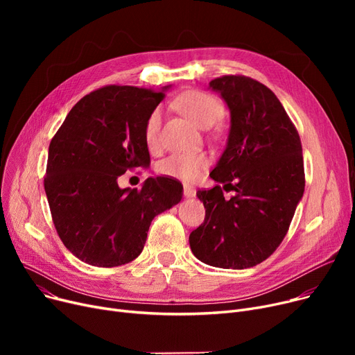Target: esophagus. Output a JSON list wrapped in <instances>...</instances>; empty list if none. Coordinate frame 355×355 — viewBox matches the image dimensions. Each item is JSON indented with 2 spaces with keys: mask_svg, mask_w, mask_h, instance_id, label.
I'll return each mask as SVG.
<instances>
[{
  "mask_svg": "<svg viewBox=\"0 0 355 355\" xmlns=\"http://www.w3.org/2000/svg\"><path fill=\"white\" fill-rule=\"evenodd\" d=\"M182 194H184V197H187V198H189V197H194V196H196V189L191 187V185L184 184Z\"/></svg>",
  "mask_w": 355,
  "mask_h": 355,
  "instance_id": "1",
  "label": "esophagus"
}]
</instances>
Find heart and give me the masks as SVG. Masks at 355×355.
<instances>
[{
    "label": "heart",
    "mask_w": 355,
    "mask_h": 355,
    "mask_svg": "<svg viewBox=\"0 0 355 355\" xmlns=\"http://www.w3.org/2000/svg\"><path fill=\"white\" fill-rule=\"evenodd\" d=\"M175 107L189 116L198 126H210L223 115V105L210 93L201 90H187L174 102ZM162 122V110L155 107L151 110L144 123L145 145L154 151L159 146V132ZM210 164L206 153H174L157 164V171L164 175L181 181H193Z\"/></svg>",
    "instance_id": "1"
}]
</instances>
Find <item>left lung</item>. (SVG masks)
Wrapping results in <instances>:
<instances>
[{
    "instance_id": "obj_1",
    "label": "left lung",
    "mask_w": 355,
    "mask_h": 355,
    "mask_svg": "<svg viewBox=\"0 0 355 355\" xmlns=\"http://www.w3.org/2000/svg\"><path fill=\"white\" fill-rule=\"evenodd\" d=\"M210 87L226 101L232 116L227 146L210 177L234 196L226 200L220 185L197 191L206 217L191 232L190 248L210 266L246 269L266 260L289 230L305 190L302 145L265 85L226 74Z\"/></svg>"
}]
</instances>
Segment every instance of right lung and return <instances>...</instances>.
<instances>
[{"mask_svg":"<svg viewBox=\"0 0 355 355\" xmlns=\"http://www.w3.org/2000/svg\"><path fill=\"white\" fill-rule=\"evenodd\" d=\"M164 96V89L103 86L74 105L51 138L44 175L51 218L66 249L85 263L132 262L153 218L182 198L174 178L151 177L141 190L118 185L128 170L149 164L144 123Z\"/></svg>","mask_w":355,"mask_h":355,"instance_id":"1","label":"right lung"}]
</instances>
